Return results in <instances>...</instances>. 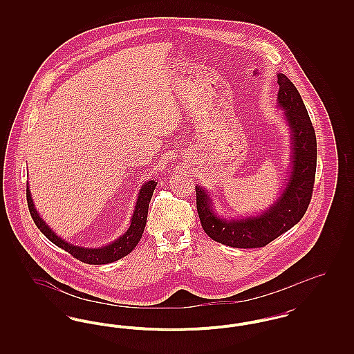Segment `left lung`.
Segmentation results:
<instances>
[{"instance_id": "obj_1", "label": "left lung", "mask_w": 354, "mask_h": 354, "mask_svg": "<svg viewBox=\"0 0 354 354\" xmlns=\"http://www.w3.org/2000/svg\"><path fill=\"white\" fill-rule=\"evenodd\" d=\"M277 107L290 130V162L279 198L260 214L220 216L207 188L196 185V207L203 230L215 241L235 248H260L297 224L308 209L315 185L317 142L306 107L295 84L277 74Z\"/></svg>"}]
</instances>
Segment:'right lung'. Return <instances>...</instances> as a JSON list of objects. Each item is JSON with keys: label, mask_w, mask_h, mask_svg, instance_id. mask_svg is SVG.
<instances>
[{"label": "right lung", "mask_w": 354, "mask_h": 354, "mask_svg": "<svg viewBox=\"0 0 354 354\" xmlns=\"http://www.w3.org/2000/svg\"><path fill=\"white\" fill-rule=\"evenodd\" d=\"M156 185H158V182L152 180V179L142 185L139 192H138L134 212H133V216L130 220V227L127 228V231L123 235L119 236L117 240H114L106 245L98 247V248L80 247V245L68 243L65 239L57 235L39 216V214L34 205L32 192L29 189V183L26 188V199H28V207H29V211H30V215L33 218L35 225L44 235L50 240L51 243H54L57 247L73 254L75 259H78L82 263L101 266V264H109V263L117 261L119 259L124 257L126 254H129L136 247V244L139 243L140 237L143 235L145 227H146L149 204L151 201L152 194H153V189Z\"/></svg>", "instance_id": "right-lung-1"}]
</instances>
